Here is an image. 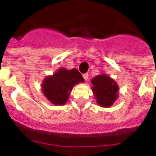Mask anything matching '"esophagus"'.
Here are the masks:
<instances>
[{
    "label": "esophagus",
    "mask_w": 156,
    "mask_h": 156,
    "mask_svg": "<svg viewBox=\"0 0 156 156\" xmlns=\"http://www.w3.org/2000/svg\"><path fill=\"white\" fill-rule=\"evenodd\" d=\"M83 78L85 79V81H87L88 78V73H84V74L83 75Z\"/></svg>",
    "instance_id": "34e87169"
}]
</instances>
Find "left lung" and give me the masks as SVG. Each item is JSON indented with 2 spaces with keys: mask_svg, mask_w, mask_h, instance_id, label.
Segmentation results:
<instances>
[{
  "mask_svg": "<svg viewBox=\"0 0 156 156\" xmlns=\"http://www.w3.org/2000/svg\"><path fill=\"white\" fill-rule=\"evenodd\" d=\"M91 82L92 90L98 105L105 108L114 105L119 96V86L116 82L106 74L98 75Z\"/></svg>",
  "mask_w": 156,
  "mask_h": 156,
  "instance_id": "left-lung-1",
  "label": "left lung"
}]
</instances>
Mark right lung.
Here are the masks:
<instances>
[{"mask_svg":"<svg viewBox=\"0 0 156 156\" xmlns=\"http://www.w3.org/2000/svg\"><path fill=\"white\" fill-rule=\"evenodd\" d=\"M83 82L84 79L77 69L68 70L60 68L53 75L45 78L42 82L41 90L51 104L63 105L68 101L73 86Z\"/></svg>","mask_w":156,"mask_h":156,"instance_id":"obj_1","label":"right lung"}]
</instances>
